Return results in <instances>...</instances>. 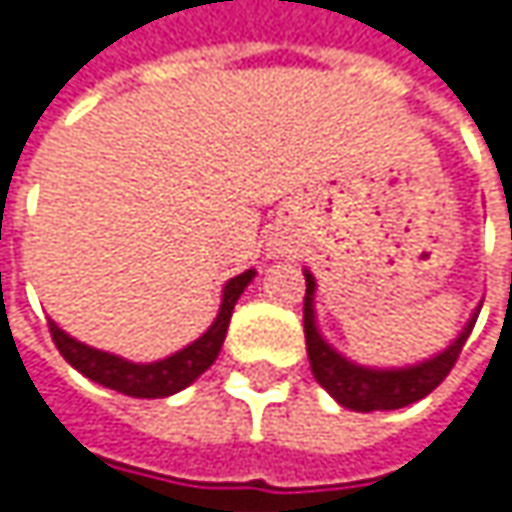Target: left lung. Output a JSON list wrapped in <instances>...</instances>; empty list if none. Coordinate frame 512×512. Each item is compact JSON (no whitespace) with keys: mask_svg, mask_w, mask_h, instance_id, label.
Here are the masks:
<instances>
[{"mask_svg":"<svg viewBox=\"0 0 512 512\" xmlns=\"http://www.w3.org/2000/svg\"><path fill=\"white\" fill-rule=\"evenodd\" d=\"M307 278V292H304V339H307V356H310V368L316 382L339 403V406L353 408V411H394V408L411 406L417 400H423L426 394H432L437 385L449 376L455 368L466 339L475 327L478 313L469 318L464 333L446 347L443 353H437L435 359L400 368V371H374V368H362L347 362L345 356H339L333 347L321 339L316 327V313H313V292L316 281L310 272H304Z\"/></svg>","mask_w":512,"mask_h":512,"instance_id":"obj_1","label":"left lung"}]
</instances>
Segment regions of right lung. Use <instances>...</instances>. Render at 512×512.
<instances>
[{
	"instance_id": "add662e5",
	"label": "right lung",
	"mask_w": 512,
	"mask_h": 512,
	"mask_svg": "<svg viewBox=\"0 0 512 512\" xmlns=\"http://www.w3.org/2000/svg\"><path fill=\"white\" fill-rule=\"evenodd\" d=\"M255 278V269L231 278L223 289V307H220V316L217 321L196 339L194 345H188L185 350L167 356L162 362H150V365H136V362H127L121 356H112L104 350H95V347L83 345L72 339L69 333H63L54 321H48V330H51V339L60 350V356L80 371L83 376H89L92 382L112 388L118 394H127V397H147V400H156V397H170L182 388H188L196 376L205 374L214 359L220 356V347L226 339L228 321L234 313V304L240 298V292L249 286V281Z\"/></svg>"
}]
</instances>
